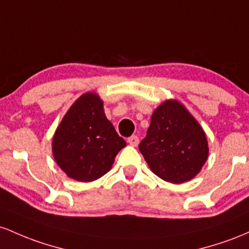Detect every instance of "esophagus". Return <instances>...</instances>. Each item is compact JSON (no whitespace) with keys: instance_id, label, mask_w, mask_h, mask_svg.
<instances>
[{"instance_id":"esophagus-1","label":"esophagus","mask_w":249,"mask_h":249,"mask_svg":"<svg viewBox=\"0 0 249 249\" xmlns=\"http://www.w3.org/2000/svg\"><path fill=\"white\" fill-rule=\"evenodd\" d=\"M127 141H128V143L130 144V146L136 147L139 144V138L136 135H132L130 138H128Z\"/></svg>"}]
</instances>
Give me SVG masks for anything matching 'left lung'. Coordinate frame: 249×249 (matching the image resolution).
<instances>
[{"instance_id":"1","label":"left lung","mask_w":249,"mask_h":249,"mask_svg":"<svg viewBox=\"0 0 249 249\" xmlns=\"http://www.w3.org/2000/svg\"><path fill=\"white\" fill-rule=\"evenodd\" d=\"M139 149L152 172L172 183L191 180L208 158L205 132L175 100L156 108Z\"/></svg>"}]
</instances>
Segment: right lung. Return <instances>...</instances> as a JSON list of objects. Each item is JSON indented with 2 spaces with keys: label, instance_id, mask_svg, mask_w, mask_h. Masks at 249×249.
Returning <instances> with one entry per match:
<instances>
[{
  "label": "right lung",
  "instance_id": "obj_1",
  "mask_svg": "<svg viewBox=\"0 0 249 249\" xmlns=\"http://www.w3.org/2000/svg\"><path fill=\"white\" fill-rule=\"evenodd\" d=\"M125 141L108 121L103 102L94 93L77 99L63 117L53 139V154L61 169L81 182L109 172Z\"/></svg>",
  "mask_w": 249,
  "mask_h": 249
}]
</instances>
